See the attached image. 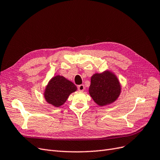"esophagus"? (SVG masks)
Segmentation results:
<instances>
[{
    "mask_svg": "<svg viewBox=\"0 0 160 160\" xmlns=\"http://www.w3.org/2000/svg\"><path fill=\"white\" fill-rule=\"evenodd\" d=\"M84 89H85V88H84V86L83 84H80V85L78 86V90L79 91L82 92V91L84 90Z\"/></svg>",
    "mask_w": 160,
    "mask_h": 160,
    "instance_id": "esophagus-1",
    "label": "esophagus"
}]
</instances>
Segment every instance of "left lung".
I'll list each match as a JSON object with an SVG mask.
<instances>
[{
  "instance_id": "1",
  "label": "left lung",
  "mask_w": 160,
  "mask_h": 160,
  "mask_svg": "<svg viewBox=\"0 0 160 160\" xmlns=\"http://www.w3.org/2000/svg\"><path fill=\"white\" fill-rule=\"evenodd\" d=\"M120 92V82L110 72L106 71L92 76L89 93L98 105L103 106L114 102Z\"/></svg>"
}]
</instances>
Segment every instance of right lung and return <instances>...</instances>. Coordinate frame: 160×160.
Here are the masks:
<instances>
[{
	"label": "right lung",
	"mask_w": 160,
	"mask_h": 160,
	"mask_svg": "<svg viewBox=\"0 0 160 160\" xmlns=\"http://www.w3.org/2000/svg\"><path fill=\"white\" fill-rule=\"evenodd\" d=\"M77 89L75 84L62 76H56L51 79L44 92V98L48 103L56 107L62 105L69 95Z\"/></svg>",
	"instance_id": "right-lung-1"
}]
</instances>
